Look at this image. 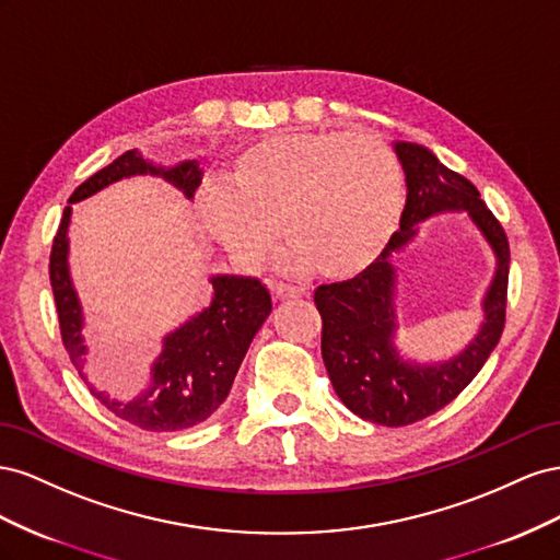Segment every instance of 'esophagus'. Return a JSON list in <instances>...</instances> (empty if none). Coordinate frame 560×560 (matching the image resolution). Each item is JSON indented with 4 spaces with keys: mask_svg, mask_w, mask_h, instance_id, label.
<instances>
[{
    "mask_svg": "<svg viewBox=\"0 0 560 560\" xmlns=\"http://www.w3.org/2000/svg\"><path fill=\"white\" fill-rule=\"evenodd\" d=\"M271 291H275V295L279 298V300H295V298H302V295H307V291L305 289H300V285H291V283H275L271 285Z\"/></svg>",
    "mask_w": 560,
    "mask_h": 560,
    "instance_id": "obj_1",
    "label": "esophagus"
}]
</instances>
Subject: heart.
<instances>
[{
  "label": "heart",
  "mask_w": 560,
  "mask_h": 560,
  "mask_svg": "<svg viewBox=\"0 0 560 560\" xmlns=\"http://www.w3.org/2000/svg\"><path fill=\"white\" fill-rule=\"evenodd\" d=\"M404 206V171L385 142L295 131L238 152L228 185L206 191L199 213L236 260H265L281 230L291 242L281 255L285 269L354 277L387 250Z\"/></svg>",
  "instance_id": "obj_1"
}]
</instances>
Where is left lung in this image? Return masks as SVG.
Listing matches in <instances>:
<instances>
[{"label":"left lung","instance_id":"left-lung-1","mask_svg":"<svg viewBox=\"0 0 560 560\" xmlns=\"http://www.w3.org/2000/svg\"><path fill=\"white\" fill-rule=\"evenodd\" d=\"M406 173L408 199L396 232L382 258L349 281L326 283L314 291L322 314V357L340 401L382 427H406L429 418L465 389L498 347L506 316L509 242L502 225L465 175L443 166L418 142H394ZM467 210L495 253V277L482 303L485 324L457 358L441 364L408 362L393 345L395 268L393 258L431 214Z\"/></svg>","mask_w":560,"mask_h":560}]
</instances>
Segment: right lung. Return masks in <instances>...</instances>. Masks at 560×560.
Masks as SVG:
<instances>
[{"mask_svg": "<svg viewBox=\"0 0 560 560\" xmlns=\"http://www.w3.org/2000/svg\"><path fill=\"white\" fill-rule=\"evenodd\" d=\"M131 175H159V178L183 189L187 199H195V191L201 185V168L197 159H187V162L166 168L142 159L138 150H129L117 156L109 166L93 173L89 180L72 191V197L68 199L70 206L62 211L58 234L54 236L49 277L62 345H66L72 365L86 385V345L82 338L84 316L68 265L72 203L95 195V191L121 178H131ZM211 305L164 338V349L152 365V380L145 392L129 398V401H121V398L89 385L91 394L124 422L145 431H180L209 420L228 398L255 332L260 330L271 312V298L265 285L253 277L218 275L211 277Z\"/></svg>", "mask_w": 560, "mask_h": 560, "instance_id": "1", "label": "right lung"}]
</instances>
